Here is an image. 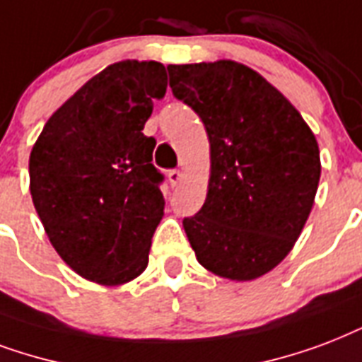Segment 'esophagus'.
Segmentation results:
<instances>
[{
  "label": "esophagus",
  "instance_id": "34e87169",
  "mask_svg": "<svg viewBox=\"0 0 362 362\" xmlns=\"http://www.w3.org/2000/svg\"><path fill=\"white\" fill-rule=\"evenodd\" d=\"M167 178H169L170 186H176V184L182 180V170H178V169L169 170V173H167Z\"/></svg>",
  "mask_w": 362,
  "mask_h": 362
}]
</instances>
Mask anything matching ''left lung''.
<instances>
[{"mask_svg": "<svg viewBox=\"0 0 362 362\" xmlns=\"http://www.w3.org/2000/svg\"><path fill=\"white\" fill-rule=\"evenodd\" d=\"M173 95L211 142L205 205L184 218L195 256L214 275L252 281L283 262L321 178L315 134L258 71L233 60L167 66Z\"/></svg>", "mask_w": 362, "mask_h": 362, "instance_id": "left-lung-1", "label": "left lung"}]
</instances>
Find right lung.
Here are the masks:
<instances>
[{
  "mask_svg": "<svg viewBox=\"0 0 362 362\" xmlns=\"http://www.w3.org/2000/svg\"><path fill=\"white\" fill-rule=\"evenodd\" d=\"M165 93L159 62L110 64L49 117L30 153V193L49 241L98 285L129 283L148 266L165 199L156 138L142 129Z\"/></svg>",
  "mask_w": 362,
  "mask_h": 362,
  "instance_id": "add662e5",
  "label": "right lung"
}]
</instances>
